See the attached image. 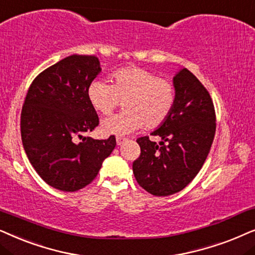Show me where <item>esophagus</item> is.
Here are the masks:
<instances>
[{
	"instance_id": "34e87169",
	"label": "esophagus",
	"mask_w": 255,
	"mask_h": 255,
	"mask_svg": "<svg viewBox=\"0 0 255 255\" xmlns=\"http://www.w3.org/2000/svg\"><path fill=\"white\" fill-rule=\"evenodd\" d=\"M126 141H127V138H126V137H120V136L117 137V144L118 145H121L122 143H125Z\"/></svg>"
}]
</instances>
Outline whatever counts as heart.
I'll use <instances>...</instances> for the list:
<instances>
[{
	"label": "heart",
	"instance_id": "1",
	"mask_svg": "<svg viewBox=\"0 0 255 255\" xmlns=\"http://www.w3.org/2000/svg\"><path fill=\"white\" fill-rule=\"evenodd\" d=\"M114 85L94 80L88 99L101 114L108 115L126 101V112L105 119L101 128L107 134L125 135L147 126L154 129L170 117L176 104V88L170 80L151 71L128 67L113 74Z\"/></svg>",
	"mask_w": 255,
	"mask_h": 255
}]
</instances>
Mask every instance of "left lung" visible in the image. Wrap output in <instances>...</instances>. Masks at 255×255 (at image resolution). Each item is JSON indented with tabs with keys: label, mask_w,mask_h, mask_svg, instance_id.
Wrapping results in <instances>:
<instances>
[{
	"label": "left lung",
	"mask_w": 255,
	"mask_h": 255,
	"mask_svg": "<svg viewBox=\"0 0 255 255\" xmlns=\"http://www.w3.org/2000/svg\"><path fill=\"white\" fill-rule=\"evenodd\" d=\"M176 104L170 117L151 135L138 137L141 154L133 172L141 188L154 196L181 191L204 164L216 134V112L211 96L195 74L183 69L174 77Z\"/></svg>",
	"instance_id": "1"
}]
</instances>
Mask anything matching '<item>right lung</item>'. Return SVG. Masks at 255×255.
<instances>
[{
    "label": "right lung",
    "mask_w": 255,
    "mask_h": 255,
    "mask_svg": "<svg viewBox=\"0 0 255 255\" xmlns=\"http://www.w3.org/2000/svg\"><path fill=\"white\" fill-rule=\"evenodd\" d=\"M101 71L96 56L72 54L40 72L30 85L21 113L25 154L44 182L73 192L97 177L117 144L84 136L99 126L88 87Z\"/></svg>",
    "instance_id": "add662e5"
}]
</instances>
